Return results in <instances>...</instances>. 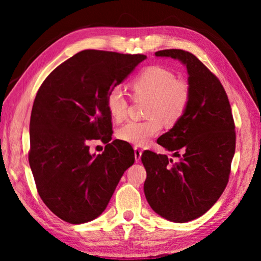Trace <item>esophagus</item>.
<instances>
[{
	"label": "esophagus",
	"mask_w": 261,
	"mask_h": 261,
	"mask_svg": "<svg viewBox=\"0 0 261 261\" xmlns=\"http://www.w3.org/2000/svg\"><path fill=\"white\" fill-rule=\"evenodd\" d=\"M134 149H135V159H136V162H138V161H140L141 153H143V151H141V149H140L138 146H135Z\"/></svg>",
	"instance_id": "1"
}]
</instances>
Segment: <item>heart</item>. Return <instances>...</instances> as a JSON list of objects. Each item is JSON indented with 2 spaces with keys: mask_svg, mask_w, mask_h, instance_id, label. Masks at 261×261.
Instances as JSON below:
<instances>
[{
  "mask_svg": "<svg viewBox=\"0 0 261 261\" xmlns=\"http://www.w3.org/2000/svg\"><path fill=\"white\" fill-rule=\"evenodd\" d=\"M135 98L147 99L145 121H127L117 131L123 141L143 146L161 131L162 123L174 125L187 112L190 102V88L183 81L166 68L148 67L130 84ZM107 109L115 121L126 116L127 100L121 87H114L107 95Z\"/></svg>",
  "mask_w": 261,
  "mask_h": 261,
  "instance_id": "heart-1",
  "label": "heart"
}]
</instances>
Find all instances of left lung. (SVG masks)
<instances>
[{"instance_id":"8db88e82","label":"left lung","mask_w":261,"mask_h":261,"mask_svg":"<svg viewBox=\"0 0 261 261\" xmlns=\"http://www.w3.org/2000/svg\"><path fill=\"white\" fill-rule=\"evenodd\" d=\"M155 56L171 57L187 67L190 102L180 120L158 139L178 161L151 151L141 155L147 174L144 192L155 213L184 223L205 214L226 189L235 154V124L223 86L196 56L182 49L160 50Z\"/></svg>"}]
</instances>
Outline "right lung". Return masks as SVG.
I'll return each instance as SVG.
<instances>
[{
  "label": "right lung",
  "instance_id": "right-lung-1",
  "mask_svg": "<svg viewBox=\"0 0 261 261\" xmlns=\"http://www.w3.org/2000/svg\"><path fill=\"white\" fill-rule=\"evenodd\" d=\"M141 54L87 49L60 64L35 96L30 121L29 162L39 196L65 222L81 224L106 210L134 149L114 140L91 154L88 140H112L107 95L126 79Z\"/></svg>",
  "mask_w": 261,
  "mask_h": 261
}]
</instances>
